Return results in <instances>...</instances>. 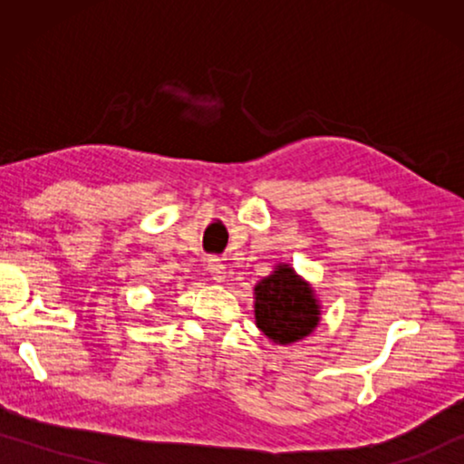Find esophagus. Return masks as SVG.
I'll list each match as a JSON object with an SVG mask.
<instances>
[{"instance_id":"esophagus-1","label":"esophagus","mask_w":464,"mask_h":464,"mask_svg":"<svg viewBox=\"0 0 464 464\" xmlns=\"http://www.w3.org/2000/svg\"><path fill=\"white\" fill-rule=\"evenodd\" d=\"M207 272L213 276V281H218V283H221L226 278V266L219 257H215V256L207 259Z\"/></svg>"}]
</instances>
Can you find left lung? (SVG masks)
Returning <instances> with one entry per match:
<instances>
[{
  "label": "left lung",
  "mask_w": 464,
  "mask_h": 464,
  "mask_svg": "<svg viewBox=\"0 0 464 464\" xmlns=\"http://www.w3.org/2000/svg\"><path fill=\"white\" fill-rule=\"evenodd\" d=\"M313 289L287 266H278L256 287L257 327L278 344L302 340L319 325Z\"/></svg>",
  "instance_id": "8db88e82"
}]
</instances>
